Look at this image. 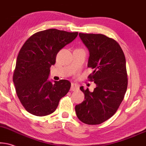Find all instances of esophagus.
Listing matches in <instances>:
<instances>
[{
	"instance_id": "1",
	"label": "esophagus",
	"mask_w": 146,
	"mask_h": 146,
	"mask_svg": "<svg viewBox=\"0 0 146 146\" xmlns=\"http://www.w3.org/2000/svg\"><path fill=\"white\" fill-rule=\"evenodd\" d=\"M79 90V86L75 84H71V91H76Z\"/></svg>"
}]
</instances>
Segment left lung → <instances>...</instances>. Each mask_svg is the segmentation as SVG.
<instances>
[{"mask_svg": "<svg viewBox=\"0 0 146 146\" xmlns=\"http://www.w3.org/2000/svg\"><path fill=\"white\" fill-rule=\"evenodd\" d=\"M90 52L88 67L94 69L88 78L96 85L84 92L85 100L75 106L78 119L88 125L101 124L114 115L127 88L126 60L115 40L103 34H79Z\"/></svg>", "mask_w": 146, "mask_h": 146, "instance_id": "1", "label": "left lung"}]
</instances>
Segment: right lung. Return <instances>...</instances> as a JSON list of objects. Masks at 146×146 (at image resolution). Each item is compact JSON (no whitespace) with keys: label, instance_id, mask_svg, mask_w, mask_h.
<instances>
[{"label":"right lung","instance_id":"1","mask_svg":"<svg viewBox=\"0 0 146 146\" xmlns=\"http://www.w3.org/2000/svg\"><path fill=\"white\" fill-rule=\"evenodd\" d=\"M77 35L78 32L46 29L31 36L20 50L13 80L20 102L29 113L39 117L52 113L69 91L68 80H49L50 68L55 64L60 50Z\"/></svg>","mask_w":146,"mask_h":146}]
</instances>
